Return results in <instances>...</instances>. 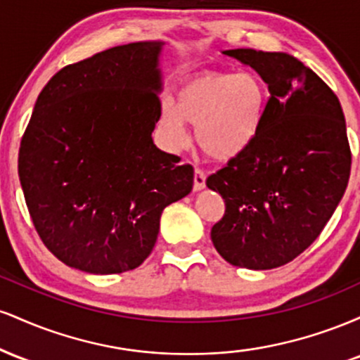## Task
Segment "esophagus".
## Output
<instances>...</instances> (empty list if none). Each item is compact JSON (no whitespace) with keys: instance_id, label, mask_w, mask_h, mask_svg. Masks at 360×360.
Here are the masks:
<instances>
[{"instance_id":"34e87169","label":"esophagus","mask_w":360,"mask_h":360,"mask_svg":"<svg viewBox=\"0 0 360 360\" xmlns=\"http://www.w3.org/2000/svg\"><path fill=\"white\" fill-rule=\"evenodd\" d=\"M205 186H206V174L201 171V169H196V171H194V184H193L194 191H201V189H205Z\"/></svg>"}]
</instances>
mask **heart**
Instances as JSON below:
<instances>
[{
    "mask_svg": "<svg viewBox=\"0 0 360 360\" xmlns=\"http://www.w3.org/2000/svg\"><path fill=\"white\" fill-rule=\"evenodd\" d=\"M267 101L266 84L257 74H200L181 86L177 101L162 103L160 125L176 147L188 140V123L196 127L201 150L226 162L254 146L262 130Z\"/></svg>",
    "mask_w": 360,
    "mask_h": 360,
    "instance_id": "1",
    "label": "heart"
}]
</instances>
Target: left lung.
<instances>
[{
    "label": "left lung",
    "instance_id": "1",
    "mask_svg": "<svg viewBox=\"0 0 360 360\" xmlns=\"http://www.w3.org/2000/svg\"><path fill=\"white\" fill-rule=\"evenodd\" d=\"M223 53L254 69L271 96L254 146L206 179L225 200L212 242L232 266L274 269L315 242L344 196L352 160L344 111L335 93L286 52Z\"/></svg>",
    "mask_w": 360,
    "mask_h": 360
}]
</instances>
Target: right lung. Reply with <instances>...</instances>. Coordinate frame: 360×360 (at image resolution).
<instances>
[{
  "mask_svg": "<svg viewBox=\"0 0 360 360\" xmlns=\"http://www.w3.org/2000/svg\"><path fill=\"white\" fill-rule=\"evenodd\" d=\"M166 42L108 49L60 69L35 103L18 154L37 232L65 266L131 271L150 255L167 205L194 171L152 140Z\"/></svg>",
  "mask_w": 360,
  "mask_h": 360,
  "instance_id": "add662e5",
  "label": "right lung"
}]
</instances>
